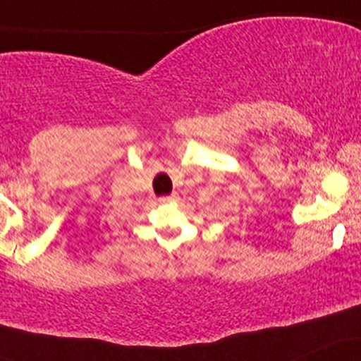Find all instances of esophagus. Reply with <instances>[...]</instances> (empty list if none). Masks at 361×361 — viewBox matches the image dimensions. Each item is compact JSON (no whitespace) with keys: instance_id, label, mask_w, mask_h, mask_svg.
<instances>
[{"instance_id":"obj_1","label":"esophagus","mask_w":361,"mask_h":361,"mask_svg":"<svg viewBox=\"0 0 361 361\" xmlns=\"http://www.w3.org/2000/svg\"><path fill=\"white\" fill-rule=\"evenodd\" d=\"M171 200H175V195H169V197H161L159 198L161 204H169Z\"/></svg>"}]
</instances>
